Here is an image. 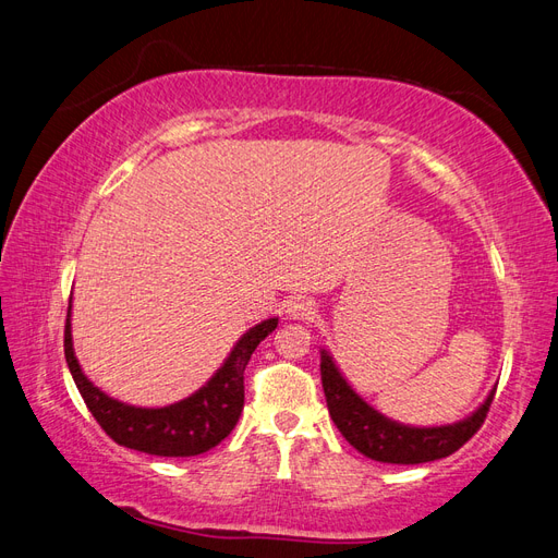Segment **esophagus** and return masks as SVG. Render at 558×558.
<instances>
[{
    "label": "esophagus",
    "instance_id": "1",
    "mask_svg": "<svg viewBox=\"0 0 558 558\" xmlns=\"http://www.w3.org/2000/svg\"><path fill=\"white\" fill-rule=\"evenodd\" d=\"M288 315L292 320H311L315 315V304L308 296H294L292 301H288Z\"/></svg>",
    "mask_w": 558,
    "mask_h": 558
}]
</instances>
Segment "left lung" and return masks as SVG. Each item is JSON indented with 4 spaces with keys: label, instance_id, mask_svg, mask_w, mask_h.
Returning a JSON list of instances; mask_svg holds the SVG:
<instances>
[{
    "label": "left lung",
    "instance_id": "obj_1",
    "mask_svg": "<svg viewBox=\"0 0 558 558\" xmlns=\"http://www.w3.org/2000/svg\"><path fill=\"white\" fill-rule=\"evenodd\" d=\"M320 374L329 416L350 447H355L362 456L378 460V463L392 465L429 463V460L447 458L458 451L482 427L493 395H496V388H493L484 404L463 421L416 427L397 423L364 402L327 350H320Z\"/></svg>",
    "mask_w": 558,
    "mask_h": 558
}]
</instances>
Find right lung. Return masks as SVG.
<instances>
[{
	"label": "right lung",
	"instance_id": "1",
	"mask_svg": "<svg viewBox=\"0 0 558 558\" xmlns=\"http://www.w3.org/2000/svg\"><path fill=\"white\" fill-rule=\"evenodd\" d=\"M276 327L278 317H268L247 329L208 384L180 402L156 409L119 402L93 386V380L82 372L72 345V296L65 323V360L93 418L117 444L151 456L189 458L210 451L231 435L245 402L243 374L247 362L254 348Z\"/></svg>",
	"mask_w": 558,
	"mask_h": 558
}]
</instances>
